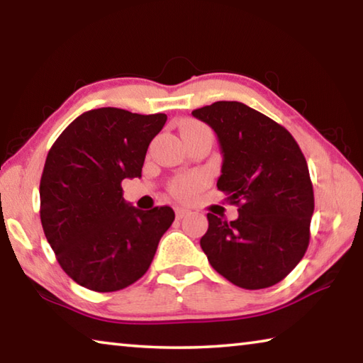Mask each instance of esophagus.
<instances>
[{
	"label": "esophagus",
	"instance_id": "34e87169",
	"mask_svg": "<svg viewBox=\"0 0 363 363\" xmlns=\"http://www.w3.org/2000/svg\"><path fill=\"white\" fill-rule=\"evenodd\" d=\"M174 211H176L177 220H181V218H184V216H187V215H189V210H187V208H182V206H176Z\"/></svg>",
	"mask_w": 363,
	"mask_h": 363
}]
</instances>
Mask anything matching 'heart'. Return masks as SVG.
<instances>
[{"instance_id":"heart-1","label":"heart","mask_w":363,"mask_h":363,"mask_svg":"<svg viewBox=\"0 0 363 363\" xmlns=\"http://www.w3.org/2000/svg\"><path fill=\"white\" fill-rule=\"evenodd\" d=\"M200 130H208L203 124L197 123V121H187V123L182 124L181 132L182 135L192 134V132H200ZM206 184V176L203 172H189V174H184L176 177L174 181L169 184V192L172 197L177 200H182V202H187V200L194 199Z\"/></svg>"}]
</instances>
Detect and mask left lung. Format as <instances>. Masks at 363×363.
Listing matches in <instances>:
<instances>
[{"instance_id": "obj_1", "label": "left lung", "mask_w": 363, "mask_h": 363, "mask_svg": "<svg viewBox=\"0 0 363 363\" xmlns=\"http://www.w3.org/2000/svg\"><path fill=\"white\" fill-rule=\"evenodd\" d=\"M192 116L215 130L223 153L216 186L239 218L208 213L200 247L218 273L244 289L284 279L306 255L315 200L306 157L289 132L240 101H216Z\"/></svg>"}]
</instances>
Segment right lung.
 Masks as SVG:
<instances>
[{
    "mask_svg": "<svg viewBox=\"0 0 363 363\" xmlns=\"http://www.w3.org/2000/svg\"><path fill=\"white\" fill-rule=\"evenodd\" d=\"M166 114L90 109L50 148L40 181V220L57 263L77 284L113 292L140 279L174 221L171 206L142 211L121 182L142 176Z\"/></svg>",
    "mask_w": 363,
    "mask_h": 363,
    "instance_id": "add662e5",
    "label": "right lung"
}]
</instances>
